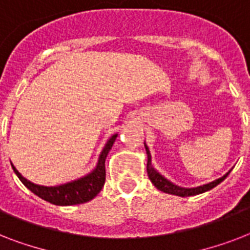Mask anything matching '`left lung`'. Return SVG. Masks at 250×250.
Returning <instances> with one entry per match:
<instances>
[{"instance_id": "left-lung-1", "label": "left lung", "mask_w": 250, "mask_h": 250, "mask_svg": "<svg viewBox=\"0 0 250 250\" xmlns=\"http://www.w3.org/2000/svg\"><path fill=\"white\" fill-rule=\"evenodd\" d=\"M145 149H146V154H148V164H146V171H148V176L150 179V182L154 184L157 189L162 190L165 193H170V194H176V196H180V197H188V196H196V194L204 193L206 190L213 189L214 187H217L219 183H222L225 180L229 174L231 172V170L227 172L226 175H223L222 178L214 180V182L209 183V184H204V186L196 187V188H183V187L175 186L171 182H168L166 178H164L160 172H157L152 166V157H150V152H149L148 146L145 145Z\"/></svg>"}]
</instances>
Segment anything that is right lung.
I'll return each instance as SVG.
<instances>
[{
  "label": "right lung",
  "instance_id": "right-lung-1",
  "mask_svg": "<svg viewBox=\"0 0 250 250\" xmlns=\"http://www.w3.org/2000/svg\"><path fill=\"white\" fill-rule=\"evenodd\" d=\"M118 135H113L110 137L107 144L100 154L98 164L90 174H88L84 178H80L78 180H74L71 183H66L58 187H44L37 186L33 183L28 182L27 179L23 178L15 167L13 166L14 172L18 175V178L21 179V182L28 188L31 192L39 196L45 201L60 206H68V205H78V204H84V202L90 201L100 193L102 187L105 184L106 171H105V160L107 157V153L113 146L114 141L117 139Z\"/></svg>",
  "mask_w": 250,
  "mask_h": 250
}]
</instances>
